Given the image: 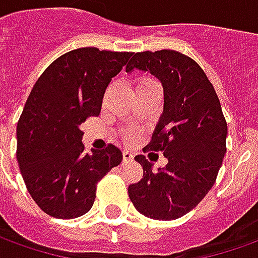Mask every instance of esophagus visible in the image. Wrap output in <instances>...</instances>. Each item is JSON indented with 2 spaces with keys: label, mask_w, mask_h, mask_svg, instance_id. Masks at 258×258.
I'll return each instance as SVG.
<instances>
[{
  "label": "esophagus",
  "mask_w": 258,
  "mask_h": 258,
  "mask_svg": "<svg viewBox=\"0 0 258 258\" xmlns=\"http://www.w3.org/2000/svg\"><path fill=\"white\" fill-rule=\"evenodd\" d=\"M122 157H123V161H131L133 159V154L131 152L125 150V152L122 153Z\"/></svg>",
  "instance_id": "34e87169"
}]
</instances>
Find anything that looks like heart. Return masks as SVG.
<instances>
[{
  "instance_id": "heart-1",
  "label": "heart",
  "mask_w": 258,
  "mask_h": 258,
  "mask_svg": "<svg viewBox=\"0 0 258 258\" xmlns=\"http://www.w3.org/2000/svg\"><path fill=\"white\" fill-rule=\"evenodd\" d=\"M153 81H154V80H152V78H142V80L138 81L136 87H139V85H143V84H149V83H153Z\"/></svg>"
}]
</instances>
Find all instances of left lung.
Here are the masks:
<instances>
[{
  "mask_svg": "<svg viewBox=\"0 0 258 258\" xmlns=\"http://www.w3.org/2000/svg\"><path fill=\"white\" fill-rule=\"evenodd\" d=\"M133 70L150 73L163 85V113L146 149L163 152L168 163L153 171L145 156H136L143 178L129 185V198L147 218L178 219L214 186L226 154V120L214 85L185 54L175 50L136 53L126 66V73Z\"/></svg>",
  "mask_w": 258,
  "mask_h": 258,
  "instance_id": "left-lung-1",
  "label": "left lung"
}]
</instances>
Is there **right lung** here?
<instances>
[{
  "label": "right lung",
  "instance_id": "right-lung-1",
  "mask_svg": "<svg viewBox=\"0 0 258 258\" xmlns=\"http://www.w3.org/2000/svg\"><path fill=\"white\" fill-rule=\"evenodd\" d=\"M131 56L76 49L56 58L32 88L18 122L17 159L31 197L53 218L87 214L97 182L122 161L113 145L85 153L81 125L99 115L106 87Z\"/></svg>",
  "mask_w": 258,
  "mask_h": 258
}]
</instances>
